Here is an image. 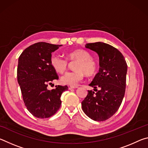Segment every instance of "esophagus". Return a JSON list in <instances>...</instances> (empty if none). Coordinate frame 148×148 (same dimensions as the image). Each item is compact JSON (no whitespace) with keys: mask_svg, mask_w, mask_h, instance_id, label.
I'll use <instances>...</instances> for the list:
<instances>
[{"mask_svg":"<svg viewBox=\"0 0 148 148\" xmlns=\"http://www.w3.org/2000/svg\"><path fill=\"white\" fill-rule=\"evenodd\" d=\"M77 87H78V86H71L69 87V88L70 89H76V88H77Z\"/></svg>","mask_w":148,"mask_h":148,"instance_id":"34e87169","label":"esophagus"}]
</instances>
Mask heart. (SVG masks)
<instances>
[{
    "label": "heart",
    "mask_w": 148,
    "mask_h": 148,
    "mask_svg": "<svg viewBox=\"0 0 148 148\" xmlns=\"http://www.w3.org/2000/svg\"><path fill=\"white\" fill-rule=\"evenodd\" d=\"M72 66L74 70L67 72L61 77L62 84L74 86L82 81L85 74L87 76H92L97 73L98 66L92 59L91 54L84 49H75L66 53V59L58 55H52L50 58V64L58 73L62 74L66 71L69 62L75 61Z\"/></svg>",
    "instance_id": "b5f03b06"
}]
</instances>
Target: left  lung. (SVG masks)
<instances>
[{
	"mask_svg": "<svg viewBox=\"0 0 148 148\" xmlns=\"http://www.w3.org/2000/svg\"><path fill=\"white\" fill-rule=\"evenodd\" d=\"M86 47L96 51L99 56V72L89 84L95 91L82 102V110L89 118L105 121L118 110L126 88L127 64L123 56L116 47L103 42L86 44ZM99 87V90L96 88Z\"/></svg>",
	"mask_w": 148,
	"mask_h": 148,
	"instance_id": "obj_1",
	"label": "left lung"
}]
</instances>
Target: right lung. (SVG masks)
Listing matches in <instances>:
<instances>
[{"label":"right lung","mask_w":148,"mask_h":148,"mask_svg":"<svg viewBox=\"0 0 148 148\" xmlns=\"http://www.w3.org/2000/svg\"><path fill=\"white\" fill-rule=\"evenodd\" d=\"M62 45L38 42L27 47L20 55L17 70V82L24 104L30 113L38 118H48L61 107L62 92L66 86H56L51 91L47 87L58 79L50 64L51 53Z\"/></svg>","instance_id":"obj_1"}]
</instances>
